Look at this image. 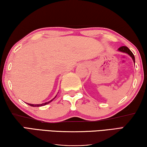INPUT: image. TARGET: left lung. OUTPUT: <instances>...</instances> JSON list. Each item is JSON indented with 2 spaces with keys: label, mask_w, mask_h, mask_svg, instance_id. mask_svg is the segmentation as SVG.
<instances>
[{
  "label": "left lung",
  "mask_w": 147,
  "mask_h": 147,
  "mask_svg": "<svg viewBox=\"0 0 147 147\" xmlns=\"http://www.w3.org/2000/svg\"><path fill=\"white\" fill-rule=\"evenodd\" d=\"M118 51L128 54V55H129L131 57H132L134 63V64H135V57H134V54L132 53V51L130 50V49L128 47H127V46H121V47L118 48Z\"/></svg>",
  "instance_id": "obj_1"
}]
</instances>
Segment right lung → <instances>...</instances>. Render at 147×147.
<instances>
[{
    "label": "right lung",
    "mask_w": 147,
    "mask_h": 147,
    "mask_svg": "<svg viewBox=\"0 0 147 147\" xmlns=\"http://www.w3.org/2000/svg\"><path fill=\"white\" fill-rule=\"evenodd\" d=\"M56 96L54 97L53 99H52L51 100V101H48V102H45V103H42V104H38V105H33V104H30V103H27L28 105H29L30 106H31V107H42V106H45V105H47V104H48V103H50V102H51L53 101V100L56 97Z\"/></svg>",
    "instance_id": "add662e5"
}]
</instances>
